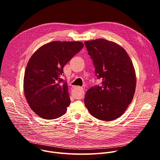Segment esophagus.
<instances>
[{
    "label": "esophagus",
    "instance_id": "obj_1",
    "mask_svg": "<svg viewBox=\"0 0 160 160\" xmlns=\"http://www.w3.org/2000/svg\"><path fill=\"white\" fill-rule=\"evenodd\" d=\"M83 87H78V88H80L81 90H83Z\"/></svg>",
    "mask_w": 160,
    "mask_h": 160
}]
</instances>
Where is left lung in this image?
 Listing matches in <instances>:
<instances>
[{
    "label": "left lung",
    "instance_id": "left-lung-1",
    "mask_svg": "<svg viewBox=\"0 0 160 160\" xmlns=\"http://www.w3.org/2000/svg\"><path fill=\"white\" fill-rule=\"evenodd\" d=\"M93 61L95 73L102 79L86 92L84 102L94 117L112 121L121 117L132 102L136 76L133 63L125 50L118 43L98 38L85 42Z\"/></svg>",
    "mask_w": 160,
    "mask_h": 160
}]
</instances>
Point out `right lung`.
I'll return each instance as SVG.
<instances>
[{
    "mask_svg": "<svg viewBox=\"0 0 160 160\" xmlns=\"http://www.w3.org/2000/svg\"><path fill=\"white\" fill-rule=\"evenodd\" d=\"M81 42L54 41L38 49L25 70L24 94L30 108L40 117L62 116L70 104L68 84L61 78L63 68L83 48Z\"/></svg>",
    "mask_w": 160,
    "mask_h": 160,
    "instance_id": "obj_1",
    "label": "right lung"
}]
</instances>
